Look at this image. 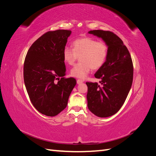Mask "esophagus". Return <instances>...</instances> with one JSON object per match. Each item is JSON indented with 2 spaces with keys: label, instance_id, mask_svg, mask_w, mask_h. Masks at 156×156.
Returning a JSON list of instances; mask_svg holds the SVG:
<instances>
[{
  "label": "esophagus",
  "instance_id": "esophagus-1",
  "mask_svg": "<svg viewBox=\"0 0 156 156\" xmlns=\"http://www.w3.org/2000/svg\"><path fill=\"white\" fill-rule=\"evenodd\" d=\"M82 83H83V80H81V79H77V83L78 84H81Z\"/></svg>",
  "mask_w": 156,
  "mask_h": 156
}]
</instances>
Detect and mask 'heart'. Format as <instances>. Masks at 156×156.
Returning a JSON list of instances; mask_svg holds the SVG:
<instances>
[{"mask_svg":"<svg viewBox=\"0 0 156 156\" xmlns=\"http://www.w3.org/2000/svg\"><path fill=\"white\" fill-rule=\"evenodd\" d=\"M73 49L66 48L63 50L65 63L73 65L80 56V62L71 69L73 77L83 79L93 69L101 68L106 62L108 46L104 41H98L92 37H81L72 42Z\"/></svg>","mask_w":156,"mask_h":156,"instance_id":"b5f03b06","label":"heart"}]
</instances>
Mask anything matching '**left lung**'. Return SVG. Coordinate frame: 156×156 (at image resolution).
Instances as JSON below:
<instances>
[{"label":"left lung","mask_w":156,"mask_h":156,"mask_svg":"<svg viewBox=\"0 0 156 156\" xmlns=\"http://www.w3.org/2000/svg\"><path fill=\"white\" fill-rule=\"evenodd\" d=\"M108 46L106 62L94 74L99 83L87 82L88 108L97 116H111L124 103L133 79V66L129 52L123 41L111 31L94 30Z\"/></svg>","instance_id":"1"}]
</instances>
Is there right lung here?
Instances as JSON below:
<instances>
[{"mask_svg": "<svg viewBox=\"0 0 156 156\" xmlns=\"http://www.w3.org/2000/svg\"><path fill=\"white\" fill-rule=\"evenodd\" d=\"M71 31H49L40 36L28 51L23 78L30 100L36 109L55 116L68 105L76 79L66 78L63 50Z\"/></svg>", "mask_w": 156, "mask_h": 156, "instance_id": "obj_1", "label": "right lung"}]
</instances>
